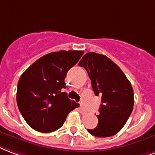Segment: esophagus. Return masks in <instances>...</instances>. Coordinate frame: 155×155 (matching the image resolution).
I'll return each mask as SVG.
<instances>
[{"label": "esophagus", "instance_id": "esophagus-1", "mask_svg": "<svg viewBox=\"0 0 155 155\" xmlns=\"http://www.w3.org/2000/svg\"><path fill=\"white\" fill-rule=\"evenodd\" d=\"M80 112L82 113V114H85L87 113V110H86L82 106H80Z\"/></svg>", "mask_w": 155, "mask_h": 155}]
</instances>
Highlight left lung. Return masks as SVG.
Here are the masks:
<instances>
[{
  "mask_svg": "<svg viewBox=\"0 0 155 155\" xmlns=\"http://www.w3.org/2000/svg\"><path fill=\"white\" fill-rule=\"evenodd\" d=\"M79 66L87 70L96 96H101L98 125L87 129L98 137L117 134L125 125L134 105V93L131 82L120 68L104 54L88 52Z\"/></svg>",
  "mask_w": 155,
  "mask_h": 155,
  "instance_id": "1",
  "label": "left lung"
}]
</instances>
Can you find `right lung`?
Segmentation results:
<instances>
[{
  "mask_svg": "<svg viewBox=\"0 0 155 155\" xmlns=\"http://www.w3.org/2000/svg\"><path fill=\"white\" fill-rule=\"evenodd\" d=\"M81 51L51 52L35 61L22 75L17 87V104L32 129L51 132L62 127L68 113L78 108L65 92L64 79L78 62Z\"/></svg>",
  "mask_w": 155,
  "mask_h": 155,
  "instance_id": "add662e5",
  "label": "right lung"
}]
</instances>
